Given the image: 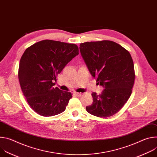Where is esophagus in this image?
<instances>
[{
  "label": "esophagus",
  "mask_w": 157,
  "mask_h": 157,
  "mask_svg": "<svg viewBox=\"0 0 157 157\" xmlns=\"http://www.w3.org/2000/svg\"><path fill=\"white\" fill-rule=\"evenodd\" d=\"M73 94H74L75 96H81V94H82L81 93H77V92H74Z\"/></svg>",
  "instance_id": "obj_1"
}]
</instances>
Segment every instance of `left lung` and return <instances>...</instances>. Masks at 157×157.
Segmentation results:
<instances>
[{"label": "left lung", "instance_id": "8db88e82", "mask_svg": "<svg viewBox=\"0 0 157 157\" xmlns=\"http://www.w3.org/2000/svg\"><path fill=\"white\" fill-rule=\"evenodd\" d=\"M79 50L89 72L105 88L100 94L92 93L93 102L87 112L99 117L116 114L129 99L135 81L130 53L110 40L82 43Z\"/></svg>", "mask_w": 157, "mask_h": 157}]
</instances>
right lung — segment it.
Here are the masks:
<instances>
[{
	"label": "right lung",
	"instance_id": "1",
	"mask_svg": "<svg viewBox=\"0 0 157 157\" xmlns=\"http://www.w3.org/2000/svg\"><path fill=\"white\" fill-rule=\"evenodd\" d=\"M79 54L76 44L44 40L22 55L18 76L22 93L38 114L50 117L66 109L72 94L55 87L57 76Z\"/></svg>",
	"mask_w": 157,
	"mask_h": 157
}]
</instances>
